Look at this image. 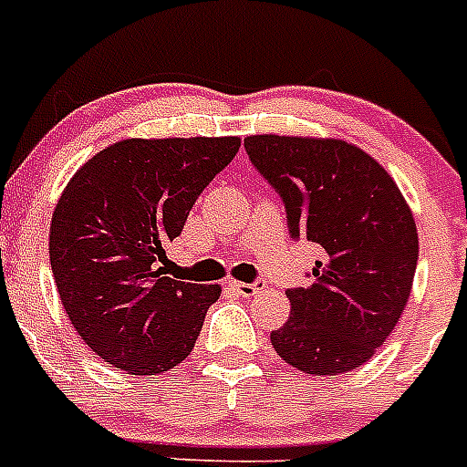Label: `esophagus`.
<instances>
[{
	"mask_svg": "<svg viewBox=\"0 0 467 467\" xmlns=\"http://www.w3.org/2000/svg\"><path fill=\"white\" fill-rule=\"evenodd\" d=\"M226 285H229L231 292H236V295H241V296H253V295H257L259 290H264V287H266L264 283H238V280H229Z\"/></svg>",
	"mask_w": 467,
	"mask_h": 467,
	"instance_id": "esophagus-1",
	"label": "esophagus"
}]
</instances>
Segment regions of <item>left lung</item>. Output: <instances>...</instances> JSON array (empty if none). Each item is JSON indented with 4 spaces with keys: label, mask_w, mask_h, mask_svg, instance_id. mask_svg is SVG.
Returning <instances> with one entry per match:
<instances>
[{
    "label": "left lung",
    "mask_w": 467,
    "mask_h": 467,
    "mask_svg": "<svg viewBox=\"0 0 467 467\" xmlns=\"http://www.w3.org/2000/svg\"><path fill=\"white\" fill-rule=\"evenodd\" d=\"M245 150L283 196L290 234L323 257L287 290L290 320L271 332L287 365L337 377L390 337L414 285L419 234L410 203L374 156L339 138L250 135Z\"/></svg>",
    "instance_id": "8db88e82"
}]
</instances>
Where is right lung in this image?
<instances>
[{"label":"right lung","instance_id":"obj_1","mask_svg":"<svg viewBox=\"0 0 467 467\" xmlns=\"http://www.w3.org/2000/svg\"><path fill=\"white\" fill-rule=\"evenodd\" d=\"M241 138H128L88 159L57 198L48 229L53 280L95 356L135 377L192 353L220 285L166 275V245Z\"/></svg>","mask_w":467,"mask_h":467}]
</instances>
